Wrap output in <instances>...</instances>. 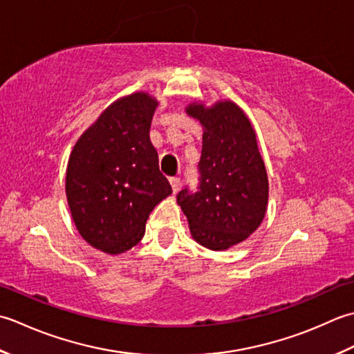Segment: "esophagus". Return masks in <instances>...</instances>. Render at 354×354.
<instances>
[{"label": "esophagus", "mask_w": 354, "mask_h": 354, "mask_svg": "<svg viewBox=\"0 0 354 354\" xmlns=\"http://www.w3.org/2000/svg\"><path fill=\"white\" fill-rule=\"evenodd\" d=\"M169 183H171V187H172V192L176 194L180 189V178L178 177H171Z\"/></svg>", "instance_id": "esophagus-1"}]
</instances>
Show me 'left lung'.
Instances as JSON below:
<instances>
[{
  "label": "left lung",
  "mask_w": 354,
  "mask_h": 354,
  "mask_svg": "<svg viewBox=\"0 0 354 354\" xmlns=\"http://www.w3.org/2000/svg\"><path fill=\"white\" fill-rule=\"evenodd\" d=\"M186 113L203 127L197 192L187 187L177 203L194 240L226 250L254 234L268 211L269 180L250 120L232 100L194 102Z\"/></svg>",
  "instance_id": "8db88e82"
}]
</instances>
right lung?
Here are the masks:
<instances>
[{
  "instance_id": "obj_1",
  "label": "right lung",
  "mask_w": 354,
  "mask_h": 354,
  "mask_svg": "<svg viewBox=\"0 0 354 354\" xmlns=\"http://www.w3.org/2000/svg\"><path fill=\"white\" fill-rule=\"evenodd\" d=\"M158 102L137 91L118 99L71 151L66 194L84 240L110 255L136 246L153 209L172 194L149 128Z\"/></svg>"
}]
</instances>
